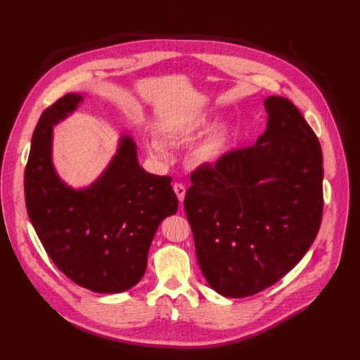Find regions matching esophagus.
<instances>
[{
  "instance_id": "obj_1",
  "label": "esophagus",
  "mask_w": 360,
  "mask_h": 360,
  "mask_svg": "<svg viewBox=\"0 0 360 360\" xmlns=\"http://www.w3.org/2000/svg\"><path fill=\"white\" fill-rule=\"evenodd\" d=\"M173 189H174V192H176V195H177L180 203H183V202H184V196H186V187H184V184H181V183H174V184H173Z\"/></svg>"
}]
</instances>
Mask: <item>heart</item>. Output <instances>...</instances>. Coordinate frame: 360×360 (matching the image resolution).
I'll use <instances>...</instances> for the list:
<instances>
[{"label":"heart","mask_w":360,"mask_h":360,"mask_svg":"<svg viewBox=\"0 0 360 360\" xmlns=\"http://www.w3.org/2000/svg\"><path fill=\"white\" fill-rule=\"evenodd\" d=\"M214 124V118L208 114H199L184 122L174 124V126H165L160 130L161 136L165 141L186 143L191 142L199 134L210 130ZM231 136L226 127H218L212 130L210 134L198 142L189 152V160L196 167H211L218 164L230 149ZM146 148L153 155L162 157L165 153V148L162 142L158 139H149L146 142Z\"/></svg>","instance_id":"1"}]
</instances>
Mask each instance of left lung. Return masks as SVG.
<instances>
[{"mask_svg":"<svg viewBox=\"0 0 360 360\" xmlns=\"http://www.w3.org/2000/svg\"><path fill=\"white\" fill-rule=\"evenodd\" d=\"M266 130L253 146L199 167L184 210L203 277L226 297L276 284L312 246L322 219V150L300 111L264 101Z\"/></svg>","mask_w":360,"mask_h":360,"instance_id":"8db88e82","label":"left lung"}]
</instances>
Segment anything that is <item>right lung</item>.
<instances>
[{
    "instance_id": "1",
    "label": "right lung",
    "mask_w": 360,
    "mask_h": 360,
    "mask_svg": "<svg viewBox=\"0 0 360 360\" xmlns=\"http://www.w3.org/2000/svg\"><path fill=\"white\" fill-rule=\"evenodd\" d=\"M80 102V94H67L42 112L25 171L26 208L49 258L68 278L95 293H122L142 280L152 238L177 212L179 199L171 177L139 165L129 134L92 184H65L53 164V131Z\"/></svg>"
}]
</instances>
